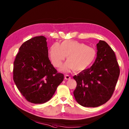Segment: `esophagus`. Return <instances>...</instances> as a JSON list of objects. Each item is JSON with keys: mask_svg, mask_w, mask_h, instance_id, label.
<instances>
[{"mask_svg": "<svg viewBox=\"0 0 129 129\" xmlns=\"http://www.w3.org/2000/svg\"><path fill=\"white\" fill-rule=\"evenodd\" d=\"M64 77L66 80H69V79H70L71 78V76H69V75H67V74H65Z\"/></svg>", "mask_w": 129, "mask_h": 129, "instance_id": "1", "label": "esophagus"}]
</instances>
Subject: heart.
<instances>
[{"label":"heart","mask_w":129,"mask_h":129,"mask_svg":"<svg viewBox=\"0 0 129 129\" xmlns=\"http://www.w3.org/2000/svg\"><path fill=\"white\" fill-rule=\"evenodd\" d=\"M67 61L60 70L69 72H81L87 69L94 62L96 53L95 49L76 40H65L59 44L54 43L49 49V56L55 67H59L66 57Z\"/></svg>","instance_id":"b5f03b06"}]
</instances>
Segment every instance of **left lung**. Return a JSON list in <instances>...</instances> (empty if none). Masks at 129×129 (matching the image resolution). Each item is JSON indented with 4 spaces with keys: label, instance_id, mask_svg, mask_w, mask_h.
<instances>
[{
    "label": "left lung",
    "instance_id": "left-lung-1",
    "mask_svg": "<svg viewBox=\"0 0 129 129\" xmlns=\"http://www.w3.org/2000/svg\"><path fill=\"white\" fill-rule=\"evenodd\" d=\"M97 57L91 67L74 76L76 81L74 95L84 107H98L113 95L120 75L116 57L110 46L103 40L97 44Z\"/></svg>",
    "mask_w": 129,
    "mask_h": 129
}]
</instances>
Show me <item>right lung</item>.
<instances>
[{
    "mask_svg": "<svg viewBox=\"0 0 129 129\" xmlns=\"http://www.w3.org/2000/svg\"><path fill=\"white\" fill-rule=\"evenodd\" d=\"M13 80L30 103L43 104L53 97L64 75L49 59L45 37H35L21 45L14 62Z\"/></svg>",
    "mask_w": 129,
    "mask_h": 129,
    "instance_id": "1",
    "label": "right lung"
}]
</instances>
